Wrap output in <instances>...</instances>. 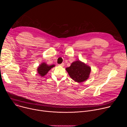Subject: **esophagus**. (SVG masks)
<instances>
[{
	"instance_id": "1",
	"label": "esophagus",
	"mask_w": 127,
	"mask_h": 127,
	"mask_svg": "<svg viewBox=\"0 0 127 127\" xmlns=\"http://www.w3.org/2000/svg\"><path fill=\"white\" fill-rule=\"evenodd\" d=\"M64 64L63 63H61V64H59V66H64Z\"/></svg>"
}]
</instances>
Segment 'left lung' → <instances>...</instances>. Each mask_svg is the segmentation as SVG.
Instances as JSON below:
<instances>
[{
	"label": "left lung",
	"mask_w": 127,
	"mask_h": 127,
	"mask_svg": "<svg viewBox=\"0 0 127 127\" xmlns=\"http://www.w3.org/2000/svg\"><path fill=\"white\" fill-rule=\"evenodd\" d=\"M66 70L70 77L79 83L87 80L91 71L89 66L80 61L73 62Z\"/></svg>",
	"instance_id": "left-lung-1"
}]
</instances>
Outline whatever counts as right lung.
Listing matches in <instances>:
<instances>
[{
	"mask_svg": "<svg viewBox=\"0 0 127 127\" xmlns=\"http://www.w3.org/2000/svg\"><path fill=\"white\" fill-rule=\"evenodd\" d=\"M55 66L54 65H52L51 66L47 65L45 63H43L38 68V73L41 76H44L53 67Z\"/></svg>",
	"mask_w": 127,
	"mask_h": 127,
	"instance_id": "1",
	"label": "right lung"
}]
</instances>
